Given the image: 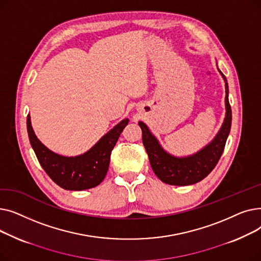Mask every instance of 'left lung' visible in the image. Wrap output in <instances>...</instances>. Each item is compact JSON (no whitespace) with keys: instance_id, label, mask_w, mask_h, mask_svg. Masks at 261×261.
Returning a JSON list of instances; mask_svg holds the SVG:
<instances>
[{"instance_id":"1","label":"left lung","mask_w":261,"mask_h":261,"mask_svg":"<svg viewBox=\"0 0 261 261\" xmlns=\"http://www.w3.org/2000/svg\"><path fill=\"white\" fill-rule=\"evenodd\" d=\"M218 71L225 82V117L214 140L198 152L187 156H174L168 153L146 123L139 121L150 165L155 175L164 183L176 186L196 184L212 172L223 153L231 126V110L228 101L227 80L219 68Z\"/></svg>"}]
</instances>
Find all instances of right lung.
Returning <instances> with one entry per match:
<instances>
[{"mask_svg": "<svg viewBox=\"0 0 261 261\" xmlns=\"http://www.w3.org/2000/svg\"><path fill=\"white\" fill-rule=\"evenodd\" d=\"M128 122V118L122 119L84 154L64 156L53 152L38 140L30 114L26 121L30 142L40 165L55 183L66 190H85L102 182L109 169L110 155Z\"/></svg>", "mask_w": 261, "mask_h": 261, "instance_id": "1", "label": "right lung"}]
</instances>
